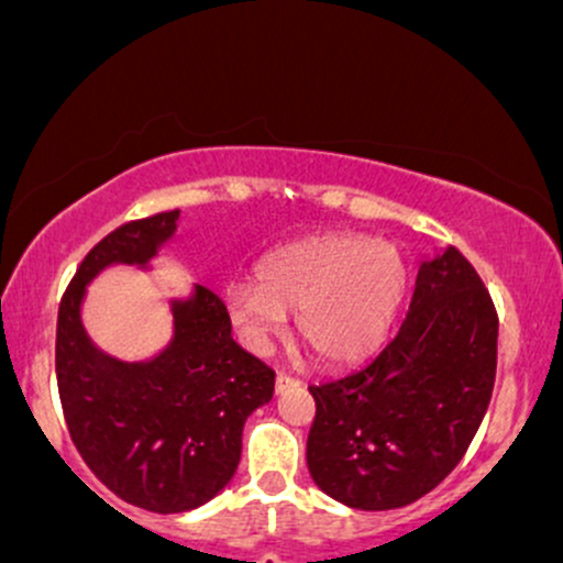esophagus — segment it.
<instances>
[{
	"instance_id": "34e87169",
	"label": "esophagus",
	"mask_w": 563,
	"mask_h": 563,
	"mask_svg": "<svg viewBox=\"0 0 563 563\" xmlns=\"http://www.w3.org/2000/svg\"><path fill=\"white\" fill-rule=\"evenodd\" d=\"M292 386H298V380L284 376V373H279V376H276V395H284V391L292 389Z\"/></svg>"
}]
</instances>
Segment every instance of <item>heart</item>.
I'll return each mask as SVG.
<instances>
[{
    "mask_svg": "<svg viewBox=\"0 0 563 563\" xmlns=\"http://www.w3.org/2000/svg\"><path fill=\"white\" fill-rule=\"evenodd\" d=\"M408 265L389 241L319 233L263 260L257 282L225 287V311L246 349L263 354L295 311L298 338L322 365H354L389 335Z\"/></svg>",
    "mask_w": 563,
    "mask_h": 563,
    "instance_id": "1",
    "label": "heart"
}]
</instances>
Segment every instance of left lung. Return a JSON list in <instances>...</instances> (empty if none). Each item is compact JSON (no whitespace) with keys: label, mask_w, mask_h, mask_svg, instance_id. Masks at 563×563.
<instances>
[{"label":"left lung","mask_w":563,"mask_h":563,"mask_svg":"<svg viewBox=\"0 0 563 563\" xmlns=\"http://www.w3.org/2000/svg\"><path fill=\"white\" fill-rule=\"evenodd\" d=\"M497 335V311L467 257L443 246L421 260L389 346L352 376L311 386L313 483L354 510H395L443 483L492 402Z\"/></svg>","instance_id":"1"}]
</instances>
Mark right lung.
Here are the masks:
<instances>
[{"label": "right lung", "mask_w": 563, "mask_h": 563, "mask_svg": "<svg viewBox=\"0 0 563 563\" xmlns=\"http://www.w3.org/2000/svg\"><path fill=\"white\" fill-rule=\"evenodd\" d=\"M179 211L129 222L82 260L58 308L56 376L77 451L129 505L187 512L231 483L241 434L274 397V371L231 335L225 306L201 284L168 295L172 338L147 360H118L82 322L88 287L112 265L153 271L177 239Z\"/></svg>", "instance_id": "1"}]
</instances>
